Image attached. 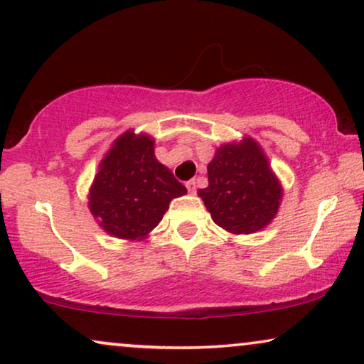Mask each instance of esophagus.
Instances as JSON below:
<instances>
[{
	"label": "esophagus",
	"mask_w": 364,
	"mask_h": 364,
	"mask_svg": "<svg viewBox=\"0 0 364 364\" xmlns=\"http://www.w3.org/2000/svg\"><path fill=\"white\" fill-rule=\"evenodd\" d=\"M186 187H187V191L191 192V193H196L197 192V182L196 181H188L186 183Z\"/></svg>",
	"instance_id": "esophagus-1"
}]
</instances>
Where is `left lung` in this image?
I'll list each match as a JSON object with an SVG mask.
<instances>
[{
    "instance_id": "obj_1",
    "label": "left lung",
    "mask_w": 364,
    "mask_h": 364,
    "mask_svg": "<svg viewBox=\"0 0 364 364\" xmlns=\"http://www.w3.org/2000/svg\"><path fill=\"white\" fill-rule=\"evenodd\" d=\"M207 176L209 186L197 193L219 228L252 234L276 217L282 188L256 140L245 136L239 144L220 145Z\"/></svg>"
}]
</instances>
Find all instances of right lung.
<instances>
[{
    "mask_svg": "<svg viewBox=\"0 0 364 364\" xmlns=\"http://www.w3.org/2000/svg\"><path fill=\"white\" fill-rule=\"evenodd\" d=\"M183 193L187 188L155 159L152 136L129 130L98 165L88 207L107 234L141 240Z\"/></svg>",
    "mask_w": 364,
    "mask_h": 364,
    "instance_id": "obj_1",
    "label": "right lung"
}]
</instances>
